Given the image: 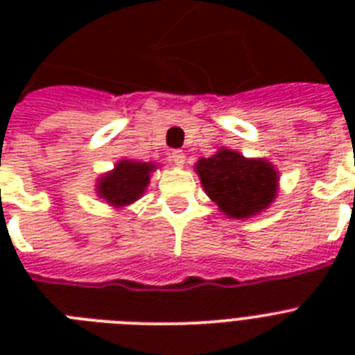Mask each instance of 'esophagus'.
I'll return each instance as SVG.
<instances>
[{"label":"esophagus","mask_w":355,"mask_h":355,"mask_svg":"<svg viewBox=\"0 0 355 355\" xmlns=\"http://www.w3.org/2000/svg\"><path fill=\"white\" fill-rule=\"evenodd\" d=\"M169 158H171L173 164L178 167H182L184 164H186V156H184L182 150H173L171 155H169Z\"/></svg>","instance_id":"34e87169"}]
</instances>
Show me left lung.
<instances>
[{
  "mask_svg": "<svg viewBox=\"0 0 355 355\" xmlns=\"http://www.w3.org/2000/svg\"><path fill=\"white\" fill-rule=\"evenodd\" d=\"M200 184L223 214L247 219L269 208L278 191V171L263 158H245L230 149L217 150L195 164Z\"/></svg>",
  "mask_w": 355,
  "mask_h": 355,
  "instance_id": "obj_1",
  "label": "left lung"
}]
</instances>
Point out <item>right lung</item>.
I'll use <instances>...</instances> for the list:
<instances>
[{
    "mask_svg": "<svg viewBox=\"0 0 355 355\" xmlns=\"http://www.w3.org/2000/svg\"><path fill=\"white\" fill-rule=\"evenodd\" d=\"M155 169V164H145V162H118L114 171L99 178L97 195L107 200L108 205L118 206V208L132 205L134 200H138L144 195L149 184L150 173Z\"/></svg>",
    "mask_w": 355,
    "mask_h": 355,
    "instance_id": "add662e5",
    "label": "right lung"
}]
</instances>
